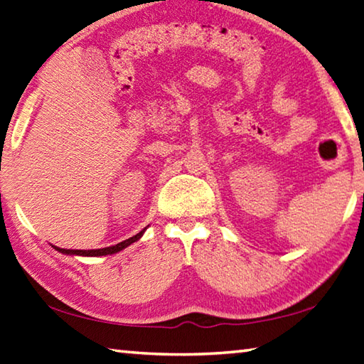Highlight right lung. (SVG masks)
I'll list each match as a JSON object with an SVG mask.
<instances>
[{"label": "right lung", "mask_w": 364, "mask_h": 364, "mask_svg": "<svg viewBox=\"0 0 364 364\" xmlns=\"http://www.w3.org/2000/svg\"><path fill=\"white\" fill-rule=\"evenodd\" d=\"M145 229L139 232L137 235H134V237L127 238L124 241H121V243L115 245V246H109V247H102V249H88V251H85V249H63V247H56L53 246L56 251L61 252V254H73V255H85V257H99V255H109V254H117L119 251H123L124 247H127L129 245H132L134 241H137L141 235H144Z\"/></svg>", "instance_id": "right-lung-1"}]
</instances>
